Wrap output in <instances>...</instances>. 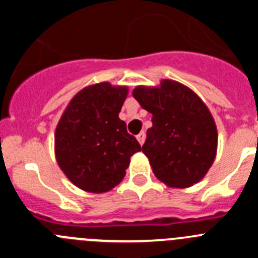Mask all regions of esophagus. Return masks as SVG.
<instances>
[{
    "instance_id": "1",
    "label": "esophagus",
    "mask_w": 258,
    "mask_h": 258,
    "mask_svg": "<svg viewBox=\"0 0 258 258\" xmlns=\"http://www.w3.org/2000/svg\"><path fill=\"white\" fill-rule=\"evenodd\" d=\"M145 138H146L145 132H141V133L137 136V141L140 142V145H143V142H145Z\"/></svg>"
}]
</instances>
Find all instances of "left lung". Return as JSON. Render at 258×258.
<instances>
[{"label":"left lung","mask_w":258,"mask_h":258,"mask_svg":"<svg viewBox=\"0 0 258 258\" xmlns=\"http://www.w3.org/2000/svg\"><path fill=\"white\" fill-rule=\"evenodd\" d=\"M133 97L152 115L142 152L156 178L174 188L202 181L216 159L218 143L217 126L202 98L168 79L157 86H137Z\"/></svg>","instance_id":"obj_1"}]
</instances>
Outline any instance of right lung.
Returning a JSON list of instances; mask_svg holds the SVG:
<instances>
[{"label":"right lung","mask_w":258,"mask_h":258,"mask_svg":"<svg viewBox=\"0 0 258 258\" xmlns=\"http://www.w3.org/2000/svg\"><path fill=\"white\" fill-rule=\"evenodd\" d=\"M127 86L99 83L70 101L55 129V159L68 179L86 192L112 190L141 146L120 120Z\"/></svg>","instance_id":"right-lung-1"}]
</instances>
